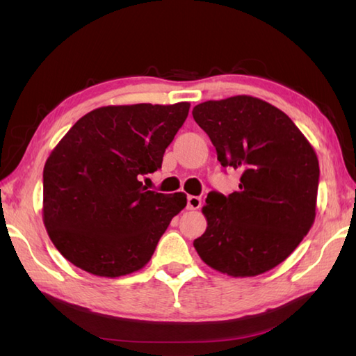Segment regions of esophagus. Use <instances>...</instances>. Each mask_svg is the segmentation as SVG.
<instances>
[{"label": "esophagus", "instance_id": "1", "mask_svg": "<svg viewBox=\"0 0 356 356\" xmlns=\"http://www.w3.org/2000/svg\"><path fill=\"white\" fill-rule=\"evenodd\" d=\"M186 202H188L186 205L188 209H199L202 207V199L197 197V195H188Z\"/></svg>", "mask_w": 356, "mask_h": 356}]
</instances>
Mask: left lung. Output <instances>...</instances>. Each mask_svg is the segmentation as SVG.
I'll return each instance as SVG.
<instances>
[{
    "label": "left lung",
    "mask_w": 356,
    "mask_h": 356,
    "mask_svg": "<svg viewBox=\"0 0 356 356\" xmlns=\"http://www.w3.org/2000/svg\"><path fill=\"white\" fill-rule=\"evenodd\" d=\"M193 118L222 166L241 172L238 191L209 193L207 231L194 248L208 266L254 277L284 261L315 220L320 166L315 149L291 118L259 97L207 101Z\"/></svg>",
    "instance_id": "8db88e82"
}]
</instances>
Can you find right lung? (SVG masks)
<instances>
[{
  "label": "right lung",
  "mask_w": 356,
  "mask_h": 356,
  "mask_svg": "<svg viewBox=\"0 0 356 356\" xmlns=\"http://www.w3.org/2000/svg\"><path fill=\"white\" fill-rule=\"evenodd\" d=\"M190 102L108 105L82 116L44 165L42 220L74 266L116 278L149 261L184 193L147 190L140 176L162 166Z\"/></svg>",
  "instance_id": "1"
}]
</instances>
